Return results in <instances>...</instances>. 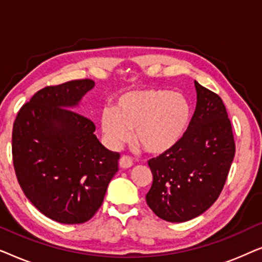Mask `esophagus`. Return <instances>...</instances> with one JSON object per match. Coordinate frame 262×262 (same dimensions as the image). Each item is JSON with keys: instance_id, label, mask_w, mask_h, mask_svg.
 I'll return each instance as SVG.
<instances>
[{"instance_id": "34e87169", "label": "esophagus", "mask_w": 262, "mask_h": 262, "mask_svg": "<svg viewBox=\"0 0 262 262\" xmlns=\"http://www.w3.org/2000/svg\"><path fill=\"white\" fill-rule=\"evenodd\" d=\"M134 164V161H132L131 157L128 156H121L119 160V167L121 169H128V168L132 167Z\"/></svg>"}]
</instances>
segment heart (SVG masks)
<instances>
[{"label":"heart","mask_w":262,"mask_h":262,"mask_svg":"<svg viewBox=\"0 0 262 262\" xmlns=\"http://www.w3.org/2000/svg\"><path fill=\"white\" fill-rule=\"evenodd\" d=\"M192 120L191 103L185 95L166 89L146 88L126 92L103 111L100 127L106 142L118 148L130 139L150 155H164L184 139Z\"/></svg>","instance_id":"b5f03b06"}]
</instances>
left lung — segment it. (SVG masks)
Segmentation results:
<instances>
[{"mask_svg":"<svg viewBox=\"0 0 262 262\" xmlns=\"http://www.w3.org/2000/svg\"><path fill=\"white\" fill-rule=\"evenodd\" d=\"M196 106L177 148L149 161L146 204L171 223L191 221L220 196L235 156L231 124L222 99L194 81Z\"/></svg>","mask_w":262,"mask_h":262,"instance_id":"1","label":"left lung"}]
</instances>
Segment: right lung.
I'll list each match as a JSON object with an SVG mask.
<instances>
[{
    "instance_id": "obj_1",
    "label": "right lung",
    "mask_w": 262,
    "mask_h": 262,
    "mask_svg": "<svg viewBox=\"0 0 262 262\" xmlns=\"http://www.w3.org/2000/svg\"><path fill=\"white\" fill-rule=\"evenodd\" d=\"M93 80L45 87L17 113L13 163L27 199L62 224L94 216L118 171L119 154L106 149L92 120L73 111L94 88Z\"/></svg>"
}]
</instances>
